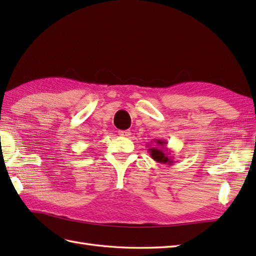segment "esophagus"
Masks as SVG:
<instances>
[{
    "label": "esophagus",
    "mask_w": 256,
    "mask_h": 256,
    "mask_svg": "<svg viewBox=\"0 0 256 256\" xmlns=\"http://www.w3.org/2000/svg\"><path fill=\"white\" fill-rule=\"evenodd\" d=\"M118 135H121V136H130L131 132L128 130H123V131H118Z\"/></svg>",
    "instance_id": "34e87169"
}]
</instances>
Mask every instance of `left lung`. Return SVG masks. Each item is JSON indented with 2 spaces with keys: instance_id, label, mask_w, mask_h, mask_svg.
Listing matches in <instances>:
<instances>
[{
  "instance_id": "1",
  "label": "left lung",
  "mask_w": 256,
  "mask_h": 256,
  "mask_svg": "<svg viewBox=\"0 0 256 256\" xmlns=\"http://www.w3.org/2000/svg\"><path fill=\"white\" fill-rule=\"evenodd\" d=\"M155 145L148 148V153L152 158L160 164L172 165L174 157L170 155V150L167 148V142L162 140H154Z\"/></svg>"
}]
</instances>
